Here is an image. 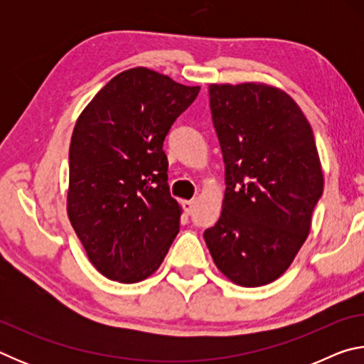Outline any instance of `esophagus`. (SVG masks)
Masks as SVG:
<instances>
[{"instance_id":"esophagus-1","label":"esophagus","mask_w":364,"mask_h":364,"mask_svg":"<svg viewBox=\"0 0 364 364\" xmlns=\"http://www.w3.org/2000/svg\"><path fill=\"white\" fill-rule=\"evenodd\" d=\"M194 205H196L194 200H183V202H181V207H183V210H184V213H186V215L193 213Z\"/></svg>"}]
</instances>
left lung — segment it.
Here are the masks:
<instances>
[{"label": "left lung", "mask_w": 364, "mask_h": 364, "mask_svg": "<svg viewBox=\"0 0 364 364\" xmlns=\"http://www.w3.org/2000/svg\"><path fill=\"white\" fill-rule=\"evenodd\" d=\"M208 95L226 189L205 244L234 284H269L306 241L323 194L315 136L297 102L276 86L212 83Z\"/></svg>", "instance_id": "8db88e82"}]
</instances>
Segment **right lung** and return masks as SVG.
Listing matches in <instances>:
<instances>
[{
    "mask_svg": "<svg viewBox=\"0 0 364 364\" xmlns=\"http://www.w3.org/2000/svg\"><path fill=\"white\" fill-rule=\"evenodd\" d=\"M199 90L134 67L102 86L78 117L67 213L90 262L109 279L149 278L180 231L164 139Z\"/></svg>",
    "mask_w": 364,
    "mask_h": 364,
    "instance_id": "add662e5",
    "label": "right lung"
}]
</instances>
